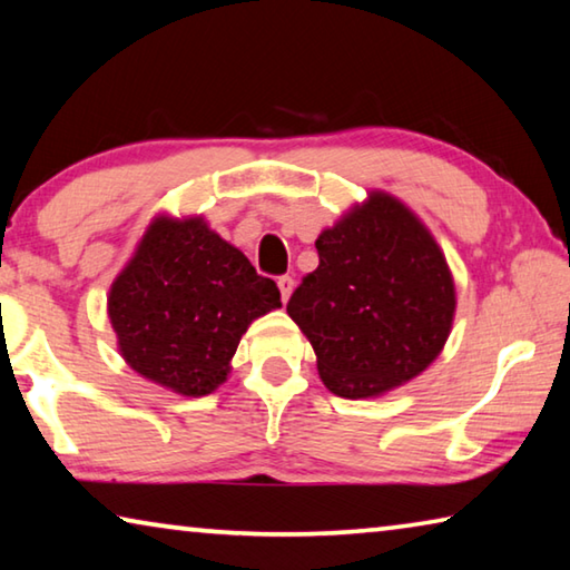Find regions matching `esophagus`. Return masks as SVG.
Wrapping results in <instances>:
<instances>
[{
	"label": "esophagus",
	"mask_w": 570,
	"mask_h": 570,
	"mask_svg": "<svg viewBox=\"0 0 570 570\" xmlns=\"http://www.w3.org/2000/svg\"><path fill=\"white\" fill-rule=\"evenodd\" d=\"M278 292H282V298L284 302H288V296H292L294 292V278L292 276H278Z\"/></svg>",
	"instance_id": "1"
}]
</instances>
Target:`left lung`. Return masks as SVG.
Segmentation results:
<instances>
[{
    "label": "left lung",
    "instance_id": "obj_1",
    "mask_svg": "<svg viewBox=\"0 0 570 570\" xmlns=\"http://www.w3.org/2000/svg\"><path fill=\"white\" fill-rule=\"evenodd\" d=\"M320 266L286 312L314 346L326 390L382 397L438 360L455 282L435 236L392 193L370 190L316 238Z\"/></svg>",
    "mask_w": 570,
    "mask_h": 570
}]
</instances>
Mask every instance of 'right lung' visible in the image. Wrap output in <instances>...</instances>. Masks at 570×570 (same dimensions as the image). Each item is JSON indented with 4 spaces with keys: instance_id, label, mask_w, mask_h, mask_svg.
Masks as SVG:
<instances>
[{
    "instance_id": "obj_1",
    "label": "right lung",
    "mask_w": 570,
    "mask_h": 570,
    "mask_svg": "<svg viewBox=\"0 0 570 570\" xmlns=\"http://www.w3.org/2000/svg\"><path fill=\"white\" fill-rule=\"evenodd\" d=\"M278 306V286L204 216L153 218L108 294L122 360L183 397L216 392L250 322Z\"/></svg>"
}]
</instances>
